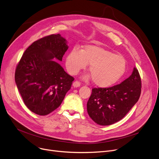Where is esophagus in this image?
Segmentation results:
<instances>
[{
	"mask_svg": "<svg viewBox=\"0 0 159 159\" xmlns=\"http://www.w3.org/2000/svg\"><path fill=\"white\" fill-rule=\"evenodd\" d=\"M73 86L74 88H78L80 86V83L79 81H75L73 83Z\"/></svg>",
	"mask_w": 159,
	"mask_h": 159,
	"instance_id": "esophagus-1",
	"label": "esophagus"
}]
</instances>
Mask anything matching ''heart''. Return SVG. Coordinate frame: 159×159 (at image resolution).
Returning <instances> with one entry per match:
<instances>
[{
    "label": "heart",
    "mask_w": 159,
    "mask_h": 159,
    "mask_svg": "<svg viewBox=\"0 0 159 159\" xmlns=\"http://www.w3.org/2000/svg\"><path fill=\"white\" fill-rule=\"evenodd\" d=\"M89 66L90 75L94 84L99 87L113 85L124 75L126 70V61L120 55H116L103 48L87 45L80 51L73 49L66 58V67L68 73L77 75Z\"/></svg>",
    "instance_id": "b5f03b06"
}]
</instances>
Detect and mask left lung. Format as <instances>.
Returning a JSON list of instances; mask_svg holds the SVG:
<instances>
[{"mask_svg":"<svg viewBox=\"0 0 159 159\" xmlns=\"http://www.w3.org/2000/svg\"><path fill=\"white\" fill-rule=\"evenodd\" d=\"M141 79L137 68L120 84L106 88H93L87 102L89 116L101 126H108L122 119L138 101Z\"/></svg>","mask_w":159,"mask_h":159,"instance_id":"obj_1","label":"left lung"}]
</instances>
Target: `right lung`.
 Masks as SVG:
<instances>
[{"mask_svg":"<svg viewBox=\"0 0 159 159\" xmlns=\"http://www.w3.org/2000/svg\"><path fill=\"white\" fill-rule=\"evenodd\" d=\"M68 49L60 34L46 36L33 43L16 66V87L25 105L34 113L46 115L53 111L70 89L74 78L55 59L62 61Z\"/></svg>","mask_w":159,"mask_h":159,"instance_id":"1","label":"right lung"}]
</instances>
